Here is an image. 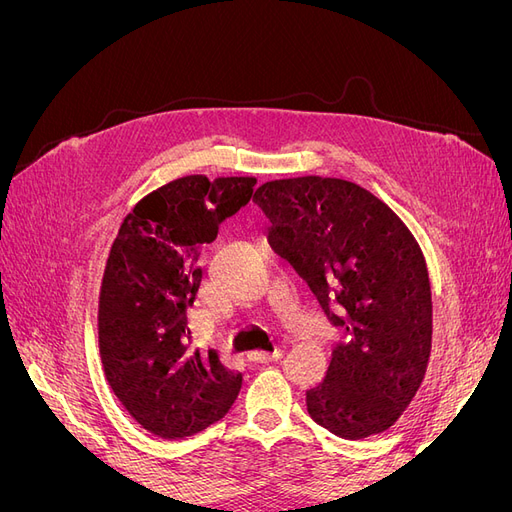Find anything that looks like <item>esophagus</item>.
<instances>
[{"label": "esophagus", "mask_w": 512, "mask_h": 512, "mask_svg": "<svg viewBox=\"0 0 512 512\" xmlns=\"http://www.w3.org/2000/svg\"><path fill=\"white\" fill-rule=\"evenodd\" d=\"M282 356L280 350H273V352H250L247 354V359H250L252 363H271V361H277Z\"/></svg>", "instance_id": "1"}]
</instances>
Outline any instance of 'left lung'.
Masks as SVG:
<instances>
[{
	"label": "left lung",
	"instance_id": "8db88e82",
	"mask_svg": "<svg viewBox=\"0 0 512 512\" xmlns=\"http://www.w3.org/2000/svg\"><path fill=\"white\" fill-rule=\"evenodd\" d=\"M267 241L297 271L331 327L324 378L305 391L309 416L344 440L389 429L425 378L431 288L421 247L380 198L344 179L260 185Z\"/></svg>",
	"mask_w": 512,
	"mask_h": 512
}]
</instances>
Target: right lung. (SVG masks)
<instances>
[{
	"instance_id": "1",
	"label": "right lung",
	"mask_w": 512,
	"mask_h": 512,
	"mask_svg": "<svg viewBox=\"0 0 512 512\" xmlns=\"http://www.w3.org/2000/svg\"><path fill=\"white\" fill-rule=\"evenodd\" d=\"M254 185V177L175 179L145 196L113 241L98 309L102 365L153 436H194L224 418L241 391V371L194 346L188 312L203 280L200 252L250 203Z\"/></svg>"
}]
</instances>
